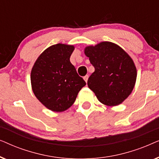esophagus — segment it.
Masks as SVG:
<instances>
[{"label": "esophagus", "mask_w": 159, "mask_h": 159, "mask_svg": "<svg viewBox=\"0 0 159 159\" xmlns=\"http://www.w3.org/2000/svg\"><path fill=\"white\" fill-rule=\"evenodd\" d=\"M84 78V81H85L86 82H88V78H89V76L88 75H85L84 76V77H83Z\"/></svg>", "instance_id": "esophagus-1"}]
</instances>
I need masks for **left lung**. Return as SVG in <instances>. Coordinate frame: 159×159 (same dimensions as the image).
Wrapping results in <instances>:
<instances>
[{"instance_id": "8db88e82", "label": "left lung", "mask_w": 159, "mask_h": 159, "mask_svg": "<svg viewBox=\"0 0 159 159\" xmlns=\"http://www.w3.org/2000/svg\"><path fill=\"white\" fill-rule=\"evenodd\" d=\"M84 53L95 68L88 80L89 88L105 105L122 103L132 93L136 81L137 70L132 58L110 42L87 47Z\"/></svg>"}]
</instances>
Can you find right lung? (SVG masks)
I'll use <instances>...</instances> for the list:
<instances>
[{
	"instance_id": "1",
	"label": "right lung",
	"mask_w": 159,
	"mask_h": 159,
	"mask_svg": "<svg viewBox=\"0 0 159 159\" xmlns=\"http://www.w3.org/2000/svg\"><path fill=\"white\" fill-rule=\"evenodd\" d=\"M74 46L52 45L39 56L31 71L34 94L48 109L61 112L75 103L86 82L70 62Z\"/></svg>"
}]
</instances>
